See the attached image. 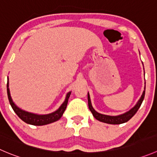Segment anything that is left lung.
Instances as JSON below:
<instances>
[{"instance_id": "left-lung-1", "label": "left lung", "mask_w": 157, "mask_h": 157, "mask_svg": "<svg viewBox=\"0 0 157 157\" xmlns=\"http://www.w3.org/2000/svg\"><path fill=\"white\" fill-rule=\"evenodd\" d=\"M145 84H146V83H145ZM145 88H146V86H145V87H144V90H145ZM144 96H145V90H144V92H143L140 98L139 99V100L137 101V103H136V105H135L133 108H131L130 110L127 111V112H126V113H124L120 114V115H117V116L105 115V114H102V113H100L97 112V111L94 109V107H93V106H92L89 92H88V94H87L88 106H89L90 110L91 111V113H92V114H93V116L94 117V118H96L97 121H100V122L106 123V124H124V123L127 122L128 121H130L132 117L135 115V113L137 112V110L139 109V108L140 107L141 104H142L143 100H144Z\"/></svg>"}]
</instances>
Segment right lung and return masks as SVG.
<instances>
[{"mask_svg":"<svg viewBox=\"0 0 157 157\" xmlns=\"http://www.w3.org/2000/svg\"><path fill=\"white\" fill-rule=\"evenodd\" d=\"M7 91L9 102H10V106H11L12 109H13L15 113H16L24 122H25L26 124H28L33 126L47 125V124L56 122V121H57L58 120H60V117H62L63 113H64L65 109H66L67 105L68 103V99H69L70 96H71V91H70V92H68L67 94L63 103H62V104L60 105V107H59L57 110L54 111V112L48 114H37L24 110V109H21V108L18 107V106L15 104V103L13 101V100H12L11 96H10V89H9L8 77H7Z\"/></svg>","mask_w":157,"mask_h":157,"instance_id":"add662e5","label":"right lung"}]
</instances>
